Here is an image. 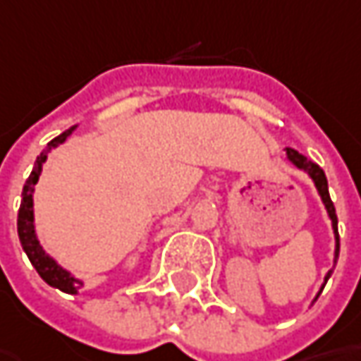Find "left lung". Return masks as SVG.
<instances>
[{
    "label": "left lung",
    "instance_id": "left-lung-1",
    "mask_svg": "<svg viewBox=\"0 0 361 361\" xmlns=\"http://www.w3.org/2000/svg\"><path fill=\"white\" fill-rule=\"evenodd\" d=\"M287 157H289V161H293V165H297L299 169H305L307 173L311 176V180L315 181V188H317V192H319V196H322L323 204H325V208H327V214H329V218H331V226H334V232H336V259H337V257H339L337 216H336V206H334V202H331V197H329V190H327V178H325V173H323V169L319 167V165L313 164V161H309L305 155H301L299 151L287 147ZM329 274H331V271L327 273L325 281L329 279ZM317 297H319V295H317Z\"/></svg>",
    "mask_w": 361,
    "mask_h": 361
}]
</instances>
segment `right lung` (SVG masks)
I'll return each instance as SVG.
<instances>
[{
	"instance_id": "1",
	"label": "right lung",
	"mask_w": 361,
	"mask_h": 361,
	"mask_svg": "<svg viewBox=\"0 0 361 361\" xmlns=\"http://www.w3.org/2000/svg\"><path fill=\"white\" fill-rule=\"evenodd\" d=\"M74 129V127H72ZM72 129L64 131L62 135L54 137L48 147L42 151L36 159V165L30 173V178L24 183V192H22V204H20V212H18V236H20V243L24 246L25 255L30 262L34 264V269L38 271V274L50 285V287H56V289L64 290V293H76V290L82 287V283L78 279H74L68 271H64L54 259H50L44 248L39 246V240L36 238V230H34V200H32V194H34V185L38 183L39 180V171H42V164L46 161V153L50 149L58 147L60 143L66 141V137L72 133Z\"/></svg>"
}]
</instances>
